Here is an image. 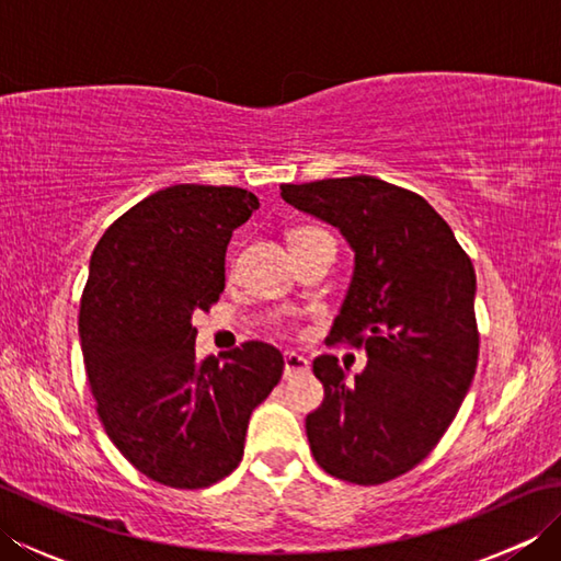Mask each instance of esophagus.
<instances>
[{
	"mask_svg": "<svg viewBox=\"0 0 561 561\" xmlns=\"http://www.w3.org/2000/svg\"><path fill=\"white\" fill-rule=\"evenodd\" d=\"M308 359L301 354L296 352H287L284 354V378H294V376H301V374H308Z\"/></svg>",
	"mask_w": 561,
	"mask_h": 561,
	"instance_id": "obj_1",
	"label": "esophagus"
}]
</instances>
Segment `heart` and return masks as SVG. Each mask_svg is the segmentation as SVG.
I'll list each match as a JSON object with an SVG mask.
<instances>
[{
    "label": "heart",
    "mask_w": 561,
    "mask_h": 561,
    "mask_svg": "<svg viewBox=\"0 0 561 561\" xmlns=\"http://www.w3.org/2000/svg\"><path fill=\"white\" fill-rule=\"evenodd\" d=\"M304 231H311V229H304ZM299 233H301V231H299Z\"/></svg>",
    "instance_id": "obj_1"
}]
</instances>
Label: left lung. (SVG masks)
I'll use <instances>...</instances> for the list:
<instances>
[{
	"label": "left lung",
	"instance_id": "1",
	"mask_svg": "<svg viewBox=\"0 0 561 561\" xmlns=\"http://www.w3.org/2000/svg\"><path fill=\"white\" fill-rule=\"evenodd\" d=\"M282 199L354 250L328 342L368 354L352 380L337 356L313 362L325 388L306 416L313 458L344 482L396 480L432 453L470 390L480 354L472 262L424 197L374 175L282 185Z\"/></svg>",
	"mask_w": 561,
	"mask_h": 561
}]
</instances>
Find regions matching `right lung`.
<instances>
[{
  "label": "right lung",
  "mask_w": 561,
  "mask_h": 561,
  "mask_svg": "<svg viewBox=\"0 0 561 561\" xmlns=\"http://www.w3.org/2000/svg\"><path fill=\"white\" fill-rule=\"evenodd\" d=\"M257 207L243 187L171 185L125 211L89 262L79 337L105 434L175 490L238 468L250 414L284 371L267 342H245L224 364L195 356L193 316L219 301L226 245Z\"/></svg>",
  "instance_id": "obj_1"
}]
</instances>
